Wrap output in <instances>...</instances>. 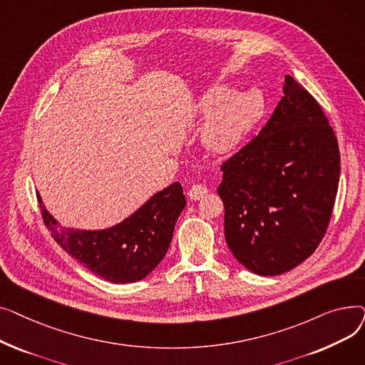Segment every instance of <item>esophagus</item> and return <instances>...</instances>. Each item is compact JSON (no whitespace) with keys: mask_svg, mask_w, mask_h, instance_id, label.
I'll use <instances>...</instances> for the list:
<instances>
[{"mask_svg":"<svg viewBox=\"0 0 365 365\" xmlns=\"http://www.w3.org/2000/svg\"><path fill=\"white\" fill-rule=\"evenodd\" d=\"M208 192V189L204 185H194L187 190V197L190 198V201H198L201 200L205 194Z\"/></svg>","mask_w":365,"mask_h":365,"instance_id":"esophagus-1","label":"esophagus"}]
</instances>
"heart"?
I'll return each instance as SVG.
<instances>
[{
	"label": "heart",
	"instance_id": "obj_1",
	"mask_svg": "<svg viewBox=\"0 0 365 365\" xmlns=\"http://www.w3.org/2000/svg\"><path fill=\"white\" fill-rule=\"evenodd\" d=\"M226 86L210 88L198 103V110L210 118L202 128L204 146L217 155L235 150L250 134L264 110V99L257 90L233 93Z\"/></svg>",
	"mask_w": 365,
	"mask_h": 365
}]
</instances>
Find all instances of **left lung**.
<instances>
[{"mask_svg":"<svg viewBox=\"0 0 365 365\" xmlns=\"http://www.w3.org/2000/svg\"><path fill=\"white\" fill-rule=\"evenodd\" d=\"M272 117L222 164L217 194L235 259L263 277L308 259L331 219L340 176L336 134L314 96L287 75Z\"/></svg>","mask_w":365,"mask_h":365,"instance_id":"1","label":"left lung"}]
</instances>
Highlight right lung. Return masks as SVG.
<instances>
[{"label":"right lung","instance_id":"obj_1","mask_svg":"<svg viewBox=\"0 0 365 365\" xmlns=\"http://www.w3.org/2000/svg\"><path fill=\"white\" fill-rule=\"evenodd\" d=\"M36 197L54 241L90 272L113 284L140 281L155 269L186 205L182 185L175 182L121 223L102 231H80L61 226L46 210L41 197Z\"/></svg>","mask_w":365,"mask_h":365}]
</instances>
